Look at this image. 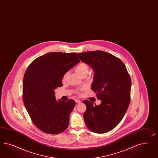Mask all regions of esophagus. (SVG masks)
Segmentation results:
<instances>
[{
	"label": "esophagus",
	"instance_id": "34e87169",
	"mask_svg": "<svg viewBox=\"0 0 158 158\" xmlns=\"http://www.w3.org/2000/svg\"><path fill=\"white\" fill-rule=\"evenodd\" d=\"M75 102L77 103H81V101L79 99H75Z\"/></svg>",
	"mask_w": 158,
	"mask_h": 158
}]
</instances>
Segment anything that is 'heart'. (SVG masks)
I'll list each match as a JSON object with an SVG mask.
<instances>
[{
  "label": "heart",
  "instance_id": "1",
  "mask_svg": "<svg viewBox=\"0 0 158 158\" xmlns=\"http://www.w3.org/2000/svg\"><path fill=\"white\" fill-rule=\"evenodd\" d=\"M75 70L78 74H79L81 77L83 76H86L88 73L89 72V67L87 64L85 63H81L79 64H77V66L75 68ZM68 73H65L62 78L63 81H64L66 80L67 76H68ZM83 88H81L82 89Z\"/></svg>",
  "mask_w": 158,
  "mask_h": 158
}]
</instances>
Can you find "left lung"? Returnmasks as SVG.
I'll return each mask as SVG.
<instances>
[{"mask_svg": "<svg viewBox=\"0 0 158 158\" xmlns=\"http://www.w3.org/2000/svg\"><path fill=\"white\" fill-rule=\"evenodd\" d=\"M83 62L94 69L91 89L97 93L99 105L83 101L87 109L83 117L92 132L105 133L119 124L131 100V79L124 63L107 52L96 51L78 53Z\"/></svg>", "mask_w": 158, "mask_h": 158, "instance_id": "1", "label": "left lung"}]
</instances>
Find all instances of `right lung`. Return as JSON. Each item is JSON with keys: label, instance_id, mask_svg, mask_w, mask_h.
<instances>
[{"label": "right lung", "instance_id": "right-lung-1", "mask_svg": "<svg viewBox=\"0 0 158 158\" xmlns=\"http://www.w3.org/2000/svg\"><path fill=\"white\" fill-rule=\"evenodd\" d=\"M77 53L50 52L33 61L23 80V101L31 121L44 132H64L75 102H56L55 90L63 85L65 73L79 63Z\"/></svg>", "mask_w": 158, "mask_h": 158}]
</instances>
